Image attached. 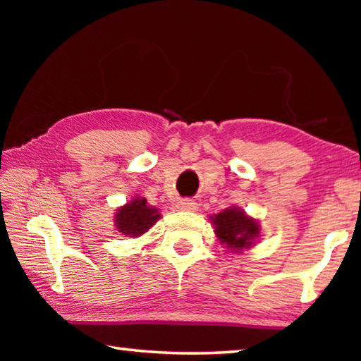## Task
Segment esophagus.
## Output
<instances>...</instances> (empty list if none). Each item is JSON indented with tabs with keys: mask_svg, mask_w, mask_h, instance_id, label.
Returning <instances> with one entry per match:
<instances>
[{
	"mask_svg": "<svg viewBox=\"0 0 361 361\" xmlns=\"http://www.w3.org/2000/svg\"><path fill=\"white\" fill-rule=\"evenodd\" d=\"M176 209L178 210H186V212H191L195 210V202L192 199H180L178 202H176Z\"/></svg>",
	"mask_w": 361,
	"mask_h": 361,
	"instance_id": "obj_1",
	"label": "esophagus"
}]
</instances>
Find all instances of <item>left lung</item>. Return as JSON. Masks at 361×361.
<instances>
[{
	"label": "left lung",
	"instance_id": "left-lung-1",
	"mask_svg": "<svg viewBox=\"0 0 361 361\" xmlns=\"http://www.w3.org/2000/svg\"><path fill=\"white\" fill-rule=\"evenodd\" d=\"M215 232L219 242L229 250L242 252V248H250L253 245V239L259 234V226L253 218L247 216L242 210L226 209L213 218Z\"/></svg>",
	"mask_w": 361,
	"mask_h": 361
}]
</instances>
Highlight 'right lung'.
I'll use <instances>...</instances> for the list:
<instances>
[{
    "label": "right lung",
    "instance_id": "add662e5",
    "mask_svg": "<svg viewBox=\"0 0 361 361\" xmlns=\"http://www.w3.org/2000/svg\"><path fill=\"white\" fill-rule=\"evenodd\" d=\"M161 213L157 209L146 205V199H133L130 204L116 213V228L124 235L138 237L145 234L154 224Z\"/></svg>",
    "mask_w": 361,
    "mask_h": 361
}]
</instances>
